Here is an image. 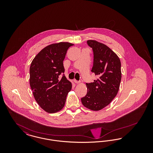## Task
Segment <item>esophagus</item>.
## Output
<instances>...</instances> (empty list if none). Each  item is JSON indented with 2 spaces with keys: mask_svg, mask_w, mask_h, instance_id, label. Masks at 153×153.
<instances>
[{
  "mask_svg": "<svg viewBox=\"0 0 153 153\" xmlns=\"http://www.w3.org/2000/svg\"><path fill=\"white\" fill-rule=\"evenodd\" d=\"M74 82L76 83V84H79L80 82V81H77L76 80H74Z\"/></svg>",
  "mask_w": 153,
  "mask_h": 153,
  "instance_id": "esophagus-1",
  "label": "esophagus"
}]
</instances>
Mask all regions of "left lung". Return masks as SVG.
I'll list each match as a JSON object with an SVG mask.
<instances>
[{
	"label": "left lung",
	"instance_id": "left-lung-1",
	"mask_svg": "<svg viewBox=\"0 0 153 153\" xmlns=\"http://www.w3.org/2000/svg\"><path fill=\"white\" fill-rule=\"evenodd\" d=\"M94 52L91 72L98 79L86 83L87 94L81 99L84 107L99 111L107 106L118 92L122 78L121 62L117 54L107 46L94 40L87 41Z\"/></svg>",
	"mask_w": 153,
	"mask_h": 153
}]
</instances>
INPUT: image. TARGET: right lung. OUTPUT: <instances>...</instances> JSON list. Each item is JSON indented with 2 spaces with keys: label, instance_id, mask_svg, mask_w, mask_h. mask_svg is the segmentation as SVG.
<instances>
[{
  "label": "right lung",
  "instance_id": "add662e5",
  "mask_svg": "<svg viewBox=\"0 0 153 153\" xmlns=\"http://www.w3.org/2000/svg\"><path fill=\"white\" fill-rule=\"evenodd\" d=\"M73 44L59 42L47 46L33 59L30 67V85L38 105L48 113L65 105L72 83L64 75L63 61ZM62 76H61V74Z\"/></svg>",
  "mask_w": 153,
  "mask_h": 153
}]
</instances>
